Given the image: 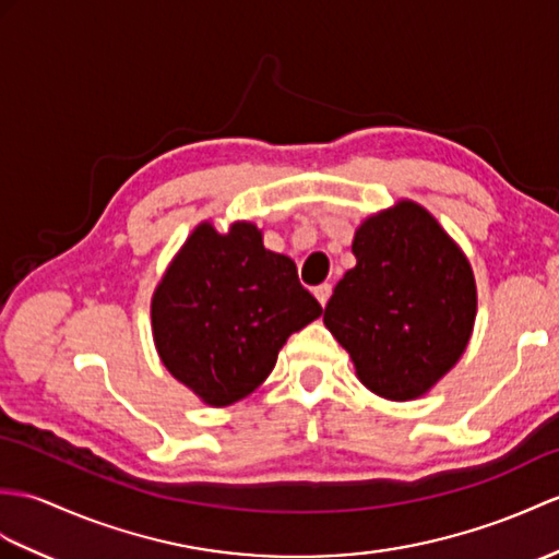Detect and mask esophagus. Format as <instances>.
I'll return each instance as SVG.
<instances>
[{
    "mask_svg": "<svg viewBox=\"0 0 559 559\" xmlns=\"http://www.w3.org/2000/svg\"><path fill=\"white\" fill-rule=\"evenodd\" d=\"M331 293H333V285H331V283H321V285H317V288H314V295H317V300L321 302V307H326Z\"/></svg>",
    "mask_w": 559,
    "mask_h": 559,
    "instance_id": "1",
    "label": "esophagus"
}]
</instances>
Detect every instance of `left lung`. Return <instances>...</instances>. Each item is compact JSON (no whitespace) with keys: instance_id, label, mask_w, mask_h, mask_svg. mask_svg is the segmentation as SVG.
<instances>
[{"instance_id":"obj_1","label":"left lung","mask_w":559,"mask_h":559,"mask_svg":"<svg viewBox=\"0 0 559 559\" xmlns=\"http://www.w3.org/2000/svg\"><path fill=\"white\" fill-rule=\"evenodd\" d=\"M357 266L335 285L323 323L359 381L388 400L424 395L462 357L476 319L472 266L414 202L367 218Z\"/></svg>"}]
</instances>
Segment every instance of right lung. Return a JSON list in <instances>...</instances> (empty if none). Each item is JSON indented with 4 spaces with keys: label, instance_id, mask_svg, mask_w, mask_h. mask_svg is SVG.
Masks as SVG:
<instances>
[{
    "label": "right lung",
    "instance_id": "right-lung-1",
    "mask_svg": "<svg viewBox=\"0 0 559 559\" xmlns=\"http://www.w3.org/2000/svg\"><path fill=\"white\" fill-rule=\"evenodd\" d=\"M319 314L293 259L266 250L252 224L226 236L194 228L152 297L164 367L214 407L262 385L285 341Z\"/></svg>",
    "mask_w": 559,
    "mask_h": 559
}]
</instances>
